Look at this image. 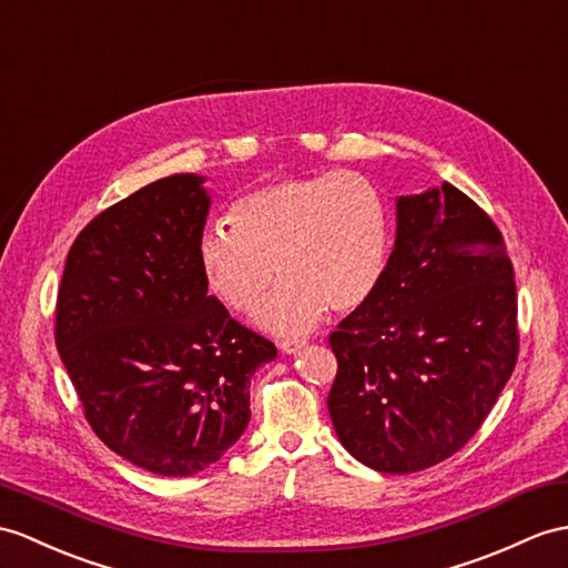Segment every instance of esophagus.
<instances>
[{
  "instance_id": "1",
  "label": "esophagus",
  "mask_w": 568,
  "mask_h": 568,
  "mask_svg": "<svg viewBox=\"0 0 568 568\" xmlns=\"http://www.w3.org/2000/svg\"><path fill=\"white\" fill-rule=\"evenodd\" d=\"M306 339H282L280 342V349L284 352V354H298L303 347H306Z\"/></svg>"
}]
</instances>
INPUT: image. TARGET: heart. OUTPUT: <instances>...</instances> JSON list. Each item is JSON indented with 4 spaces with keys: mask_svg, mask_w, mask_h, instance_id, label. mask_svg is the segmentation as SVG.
<instances>
[{
    "mask_svg": "<svg viewBox=\"0 0 568 568\" xmlns=\"http://www.w3.org/2000/svg\"><path fill=\"white\" fill-rule=\"evenodd\" d=\"M197 243L206 286L231 313H257L276 335H298L325 308L344 313L376 292L388 262L390 221L381 192L356 173L284 178L247 192Z\"/></svg>",
    "mask_w": 568,
    "mask_h": 568,
    "instance_id": "1",
    "label": "heart"
}]
</instances>
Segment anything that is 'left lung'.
I'll list each match as a JSON object with an SVG mask.
<instances>
[{
  "mask_svg": "<svg viewBox=\"0 0 568 568\" xmlns=\"http://www.w3.org/2000/svg\"><path fill=\"white\" fill-rule=\"evenodd\" d=\"M332 426L358 463L409 475L477 434L518 362V294L501 231L444 183L397 200L373 296L329 335Z\"/></svg>",
  "mask_w": 568,
  "mask_h": 568,
  "instance_id": "obj_1",
  "label": "left lung"
}]
</instances>
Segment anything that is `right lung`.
<instances>
[{
  "mask_svg": "<svg viewBox=\"0 0 568 568\" xmlns=\"http://www.w3.org/2000/svg\"><path fill=\"white\" fill-rule=\"evenodd\" d=\"M202 178H161L91 219L69 247L54 344L103 444L190 477L251 422V378L276 347L206 294Z\"/></svg>",
  "mask_w": 568,
  "mask_h": 568,
  "instance_id": "right-lung-1",
  "label": "right lung"
}]
</instances>
